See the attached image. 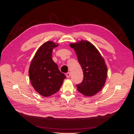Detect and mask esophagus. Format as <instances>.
Wrapping results in <instances>:
<instances>
[{
  "mask_svg": "<svg viewBox=\"0 0 134 134\" xmlns=\"http://www.w3.org/2000/svg\"><path fill=\"white\" fill-rule=\"evenodd\" d=\"M66 77L67 78H70V73L69 72H67V73L66 74Z\"/></svg>",
  "mask_w": 134,
  "mask_h": 134,
  "instance_id": "obj_1",
  "label": "esophagus"
}]
</instances>
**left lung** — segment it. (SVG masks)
Instances as JSON below:
<instances>
[{
    "label": "left lung",
    "instance_id": "left-lung-1",
    "mask_svg": "<svg viewBox=\"0 0 134 134\" xmlns=\"http://www.w3.org/2000/svg\"><path fill=\"white\" fill-rule=\"evenodd\" d=\"M83 71V80L77 84V90L84 96L92 97L98 93L106 83L107 67L99 51L86 40L70 43Z\"/></svg>",
    "mask_w": 134,
    "mask_h": 134
}]
</instances>
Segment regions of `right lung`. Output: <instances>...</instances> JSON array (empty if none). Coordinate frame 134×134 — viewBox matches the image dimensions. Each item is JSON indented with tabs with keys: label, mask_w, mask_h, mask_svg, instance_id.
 <instances>
[{
	"label": "right lung",
	"mask_w": 134,
	"mask_h": 134,
	"mask_svg": "<svg viewBox=\"0 0 134 134\" xmlns=\"http://www.w3.org/2000/svg\"><path fill=\"white\" fill-rule=\"evenodd\" d=\"M58 45L52 41L43 43L30 64L28 72L32 86L43 97H49L58 92L66 78L52 59V50Z\"/></svg>",
	"instance_id": "obj_1"
}]
</instances>
